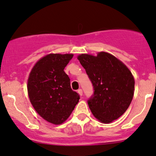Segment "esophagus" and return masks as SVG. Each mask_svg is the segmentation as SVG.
<instances>
[{
  "mask_svg": "<svg viewBox=\"0 0 156 156\" xmlns=\"http://www.w3.org/2000/svg\"><path fill=\"white\" fill-rule=\"evenodd\" d=\"M77 92H78V94H79V95L80 96H82V95H83V90H82L81 89H79L78 90V91H77Z\"/></svg>",
  "mask_w": 156,
  "mask_h": 156,
  "instance_id": "esophagus-1",
  "label": "esophagus"
}]
</instances>
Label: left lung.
<instances>
[{
    "label": "left lung",
    "mask_w": 156,
    "mask_h": 156,
    "mask_svg": "<svg viewBox=\"0 0 156 156\" xmlns=\"http://www.w3.org/2000/svg\"><path fill=\"white\" fill-rule=\"evenodd\" d=\"M92 83L94 93L87 102L99 121L109 123L123 115L134 96V80L132 73L117 58L99 52L97 57L78 56Z\"/></svg>",
    "instance_id": "8db88e82"
}]
</instances>
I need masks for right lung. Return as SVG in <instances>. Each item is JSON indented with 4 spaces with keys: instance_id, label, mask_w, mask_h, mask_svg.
<instances>
[{
    "instance_id": "1",
    "label": "right lung",
    "mask_w": 156,
    "mask_h": 156,
    "mask_svg": "<svg viewBox=\"0 0 156 156\" xmlns=\"http://www.w3.org/2000/svg\"><path fill=\"white\" fill-rule=\"evenodd\" d=\"M73 57L68 54H48L35 64L28 78L32 105L43 119L56 125L68 119L80 99L64 71Z\"/></svg>"
}]
</instances>
